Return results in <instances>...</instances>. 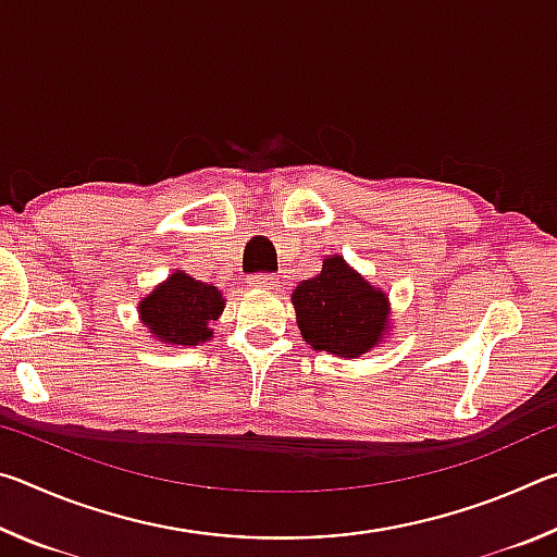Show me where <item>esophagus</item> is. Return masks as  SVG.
Instances as JSON below:
<instances>
[{
	"label": "esophagus",
	"instance_id": "esophagus-1",
	"mask_svg": "<svg viewBox=\"0 0 557 557\" xmlns=\"http://www.w3.org/2000/svg\"><path fill=\"white\" fill-rule=\"evenodd\" d=\"M248 285L256 287V289H270V287L277 285V277L275 275H250Z\"/></svg>",
	"mask_w": 557,
	"mask_h": 557
}]
</instances>
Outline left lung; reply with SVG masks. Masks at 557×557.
Here are the masks:
<instances>
[{
    "label": "left lung",
    "mask_w": 557,
    "mask_h": 557,
    "mask_svg": "<svg viewBox=\"0 0 557 557\" xmlns=\"http://www.w3.org/2000/svg\"><path fill=\"white\" fill-rule=\"evenodd\" d=\"M301 338L342 358L369 354L391 334V299L342 256H326L319 275L292 289Z\"/></svg>",
    "instance_id": "left-lung-1"
}]
</instances>
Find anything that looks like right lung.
Listing matches in <instances>:
<instances>
[{"label": "right lung", "mask_w": 557, "mask_h": 557, "mask_svg": "<svg viewBox=\"0 0 557 557\" xmlns=\"http://www.w3.org/2000/svg\"><path fill=\"white\" fill-rule=\"evenodd\" d=\"M225 309V297L219 287L174 270L166 280L139 299V322L157 342L174 348L206 344L213 336L211 322Z\"/></svg>", "instance_id": "add662e5"}]
</instances>
